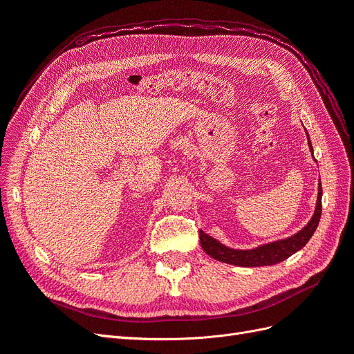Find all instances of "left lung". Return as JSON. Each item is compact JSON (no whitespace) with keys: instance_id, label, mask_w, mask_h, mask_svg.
<instances>
[{"instance_id":"1","label":"left lung","mask_w":354,"mask_h":354,"mask_svg":"<svg viewBox=\"0 0 354 354\" xmlns=\"http://www.w3.org/2000/svg\"><path fill=\"white\" fill-rule=\"evenodd\" d=\"M307 138H308V134H307ZM308 146H310V151L313 152L310 138H308ZM320 214H322V185L319 183L316 211L313 214L312 220L307 223V226L304 229L295 233L291 238L276 241V242L267 243V245H261L255 250L227 248V246H224L218 241L212 239L202 230H199V239H201L202 250L217 261L241 266V267L272 266V264H277V263L286 260L288 257H291L292 254H295L297 251L303 248V246L310 241V238L313 236V233L316 232L317 224L320 221Z\"/></svg>"}]
</instances>
